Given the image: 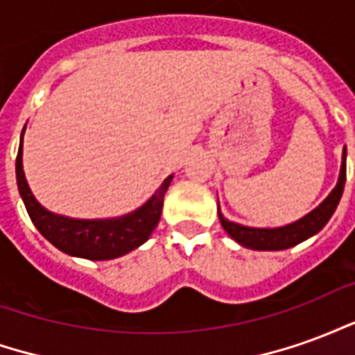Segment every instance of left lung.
Returning <instances> with one entry per match:
<instances>
[{
    "label": "left lung",
    "instance_id": "left-lung-1",
    "mask_svg": "<svg viewBox=\"0 0 355 355\" xmlns=\"http://www.w3.org/2000/svg\"><path fill=\"white\" fill-rule=\"evenodd\" d=\"M344 182H346V148H344L340 177H338L335 190L329 193V198L321 203L320 207L313 209L312 213H308L304 218H300V220L293 224H287V226H282V228H247V226H241V224L226 220L220 213H218V218H220L224 230L228 232L230 238L236 239L239 245L257 249V251L289 249V247L297 245L304 239L312 238L313 234H318L329 223V218L333 216L336 205L340 201Z\"/></svg>",
    "mask_w": 355,
    "mask_h": 355
}]
</instances>
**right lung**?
<instances>
[{
  "label": "right lung",
  "instance_id": "right-lung-1",
  "mask_svg": "<svg viewBox=\"0 0 355 355\" xmlns=\"http://www.w3.org/2000/svg\"><path fill=\"white\" fill-rule=\"evenodd\" d=\"M173 177H167L159 190L135 213L110 220H73L49 213L43 209L28 188L22 171V140L17 154V182L22 201L35 228L43 238L62 253L91 259V261H110L142 245L159 223L163 207V196L169 188Z\"/></svg>",
  "mask_w": 355,
  "mask_h": 355
}]
</instances>
